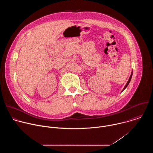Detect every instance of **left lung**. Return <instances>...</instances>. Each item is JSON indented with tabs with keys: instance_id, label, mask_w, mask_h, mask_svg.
Instances as JSON below:
<instances>
[{
	"instance_id": "left-lung-1",
	"label": "left lung",
	"mask_w": 153,
	"mask_h": 153,
	"mask_svg": "<svg viewBox=\"0 0 153 153\" xmlns=\"http://www.w3.org/2000/svg\"><path fill=\"white\" fill-rule=\"evenodd\" d=\"M132 76H133V71H132V72H131V76H130V77H129V79H128V82H127V83H126V84L125 85V87L123 88V89L122 90V92L123 91V90H125V89L126 88V87L128 86V85H129V82H130V81H131V77H132Z\"/></svg>"
}]
</instances>
